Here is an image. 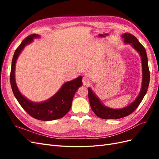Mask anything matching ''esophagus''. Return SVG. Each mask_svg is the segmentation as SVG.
Wrapping results in <instances>:
<instances>
[{
  "instance_id": "esophagus-1",
  "label": "esophagus",
  "mask_w": 159,
  "mask_h": 159,
  "mask_svg": "<svg viewBox=\"0 0 159 159\" xmlns=\"http://www.w3.org/2000/svg\"><path fill=\"white\" fill-rule=\"evenodd\" d=\"M82 82H83V84L84 85L88 86L89 85V84H90V81H89V80L88 78H86V77H84L83 80H82Z\"/></svg>"
}]
</instances>
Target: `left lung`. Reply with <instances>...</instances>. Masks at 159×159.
Instances as JSON below:
<instances>
[{"instance_id":"1","label":"left lung","mask_w":159,"mask_h":159,"mask_svg":"<svg viewBox=\"0 0 159 159\" xmlns=\"http://www.w3.org/2000/svg\"><path fill=\"white\" fill-rule=\"evenodd\" d=\"M121 37L124 39V42L126 44H131L135 50L139 53L141 57L143 70L142 87L140 93L136 99L128 106L120 109H111L105 106L100 102L97 96L95 95L93 91L89 88L88 89V98L91 108L98 117L104 119H117L125 117L131 114L137 108L145 97L148 88L149 81H150V72H149L148 59L145 48L139 42L137 38L131 34L125 33Z\"/></svg>"}]
</instances>
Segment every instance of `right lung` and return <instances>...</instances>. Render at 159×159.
<instances>
[{
	"instance_id": "add662e5",
	"label": "right lung",
	"mask_w": 159,
	"mask_h": 159,
	"mask_svg": "<svg viewBox=\"0 0 159 159\" xmlns=\"http://www.w3.org/2000/svg\"><path fill=\"white\" fill-rule=\"evenodd\" d=\"M38 37L40 36L36 34L28 36L14 52L10 75L11 85L18 103L31 117L42 121H52L63 117L69 111L75 93L82 85V77L80 76L74 80L66 82L54 95L42 103L32 102L24 97L19 91L15 81L16 61L25 46L31 43L34 38Z\"/></svg>"
}]
</instances>
